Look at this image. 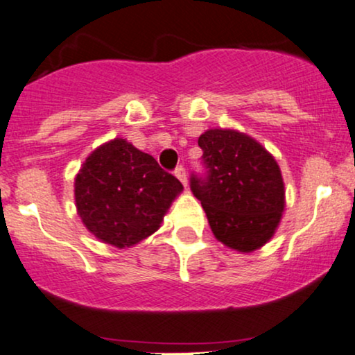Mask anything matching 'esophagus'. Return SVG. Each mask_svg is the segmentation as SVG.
<instances>
[{
    "mask_svg": "<svg viewBox=\"0 0 355 355\" xmlns=\"http://www.w3.org/2000/svg\"><path fill=\"white\" fill-rule=\"evenodd\" d=\"M174 174H176V178L182 182V186H187V173L186 169H184V166H178L174 169Z\"/></svg>",
    "mask_w": 355,
    "mask_h": 355,
    "instance_id": "esophagus-1",
    "label": "esophagus"
}]
</instances>
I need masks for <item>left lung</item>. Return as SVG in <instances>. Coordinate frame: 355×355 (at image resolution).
<instances>
[{
    "label": "left lung",
    "mask_w": 355,
    "mask_h": 355,
    "mask_svg": "<svg viewBox=\"0 0 355 355\" xmlns=\"http://www.w3.org/2000/svg\"><path fill=\"white\" fill-rule=\"evenodd\" d=\"M199 146L205 171L191 174V191L215 238L241 252L266 245L285 205L277 161L251 137L234 130H207Z\"/></svg>",
    "instance_id": "obj_1"
}]
</instances>
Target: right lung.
<instances>
[{
  "label": "right lung",
  "instance_id": "add662e5",
  "mask_svg": "<svg viewBox=\"0 0 355 355\" xmlns=\"http://www.w3.org/2000/svg\"><path fill=\"white\" fill-rule=\"evenodd\" d=\"M182 184L122 138L93 153L75 181L78 214L94 236L128 248L159 228Z\"/></svg>",
  "mask_w": 355,
  "mask_h": 355
}]
</instances>
